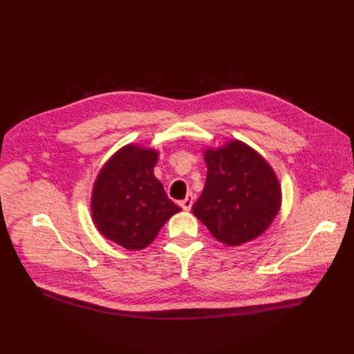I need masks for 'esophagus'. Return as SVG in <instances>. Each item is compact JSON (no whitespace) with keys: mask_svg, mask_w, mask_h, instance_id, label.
<instances>
[{"mask_svg":"<svg viewBox=\"0 0 354 354\" xmlns=\"http://www.w3.org/2000/svg\"><path fill=\"white\" fill-rule=\"evenodd\" d=\"M193 201H194V196L190 193V194H187V198L183 199L181 202H179V204H181V207L185 209V212H189V209H190L192 205H193Z\"/></svg>","mask_w":354,"mask_h":354,"instance_id":"esophagus-1","label":"esophagus"}]
</instances>
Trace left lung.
Returning <instances> with one entry per match:
<instances>
[{"instance_id": "left-lung-1", "label": "left lung", "mask_w": 354, "mask_h": 354, "mask_svg": "<svg viewBox=\"0 0 354 354\" xmlns=\"http://www.w3.org/2000/svg\"><path fill=\"white\" fill-rule=\"evenodd\" d=\"M207 181L193 213L225 245L259 237L280 209V184L270 165L242 141L207 150Z\"/></svg>"}]
</instances>
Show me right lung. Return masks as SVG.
I'll use <instances>...</instances> for the list:
<instances>
[{"label": "right lung", "mask_w": 354, "mask_h": 354, "mask_svg": "<svg viewBox=\"0 0 354 354\" xmlns=\"http://www.w3.org/2000/svg\"><path fill=\"white\" fill-rule=\"evenodd\" d=\"M158 153L126 146L100 170L93 192V219L104 237L142 250L179 208L153 175Z\"/></svg>", "instance_id": "add662e5"}]
</instances>
